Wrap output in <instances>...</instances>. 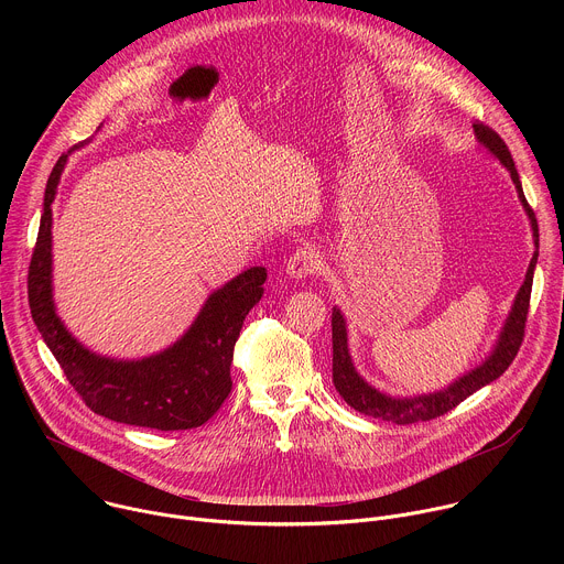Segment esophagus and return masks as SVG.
<instances>
[{
	"mask_svg": "<svg viewBox=\"0 0 564 564\" xmlns=\"http://www.w3.org/2000/svg\"><path fill=\"white\" fill-rule=\"evenodd\" d=\"M318 268H321V257L314 248H301L288 261V272L292 279L312 276L318 272Z\"/></svg>",
	"mask_w": 564,
	"mask_h": 564,
	"instance_id": "1",
	"label": "esophagus"
}]
</instances>
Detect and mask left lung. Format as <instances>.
<instances>
[{"instance_id": "left-lung-1", "label": "left lung", "mask_w": 564, "mask_h": 564, "mask_svg": "<svg viewBox=\"0 0 564 564\" xmlns=\"http://www.w3.org/2000/svg\"><path fill=\"white\" fill-rule=\"evenodd\" d=\"M475 135L479 138L481 144H487L500 160L502 165L511 172V178L516 183L518 196L531 218V227H533V236H535V246H538V220L535 214L531 209V205L524 198L522 192V183L516 170V163L511 158V151L507 147V142L498 135V131H494L489 124L475 120L473 122ZM538 263V252L531 259L524 285L520 288L513 310L509 314L507 326L502 330V337L496 346V352L481 364L479 368H475L473 372H468L466 377H462L459 381H455L453 386H448L442 392L435 394H422L415 399H392L381 394L379 390L370 388L357 372L355 366L350 361L348 355V337H346V321L341 316L339 310L333 312V381L337 392L344 397L346 404L364 415L370 417H379L399 426H409L415 422H429L435 420L448 411H453L455 406H459L462 401L473 394L475 390H479L481 386L491 383L494 379H498L516 359L522 341H524V328H527V314H529V303H531V285H533V270Z\"/></svg>"}]
</instances>
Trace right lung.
<instances>
[{"label": "right lung", "mask_w": 564, "mask_h": 564, "mask_svg": "<svg viewBox=\"0 0 564 564\" xmlns=\"http://www.w3.org/2000/svg\"><path fill=\"white\" fill-rule=\"evenodd\" d=\"M66 155L55 163L29 265V305L35 326L85 404L113 422L155 431L205 424L231 390V357L248 312L263 296L265 268L238 274L214 292L189 333L170 350L142 361H111L79 346L59 324L51 301V203Z\"/></svg>", "instance_id": "right-lung-1"}]
</instances>
